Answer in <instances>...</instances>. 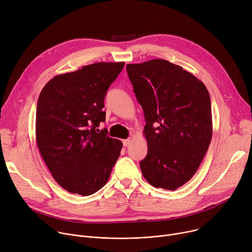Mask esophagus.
I'll return each instance as SVG.
<instances>
[{"label": "esophagus", "mask_w": 252, "mask_h": 252, "mask_svg": "<svg viewBox=\"0 0 252 252\" xmlns=\"http://www.w3.org/2000/svg\"><path fill=\"white\" fill-rule=\"evenodd\" d=\"M131 138H128V139H125V140H123V145L124 146H128L130 143H131Z\"/></svg>", "instance_id": "1"}]
</instances>
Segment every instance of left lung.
<instances>
[{
	"label": "left lung",
	"instance_id": "left-lung-1",
	"mask_svg": "<svg viewBox=\"0 0 252 252\" xmlns=\"http://www.w3.org/2000/svg\"><path fill=\"white\" fill-rule=\"evenodd\" d=\"M126 70L146 122L142 175L153 187L175 190L195 175L209 148V92L195 75L164 60L127 64Z\"/></svg>",
	"mask_w": 252,
	"mask_h": 252
}]
</instances>
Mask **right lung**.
I'll return each mask as SVG.
<instances>
[{"label": "right lung", "instance_id": "obj_1", "mask_svg": "<svg viewBox=\"0 0 252 252\" xmlns=\"http://www.w3.org/2000/svg\"><path fill=\"white\" fill-rule=\"evenodd\" d=\"M125 63H96L55 75L36 109V142L53 179L69 192L90 196L108 182L122 142L99 130L104 99Z\"/></svg>", "mask_w": 252, "mask_h": 252}]
</instances>
